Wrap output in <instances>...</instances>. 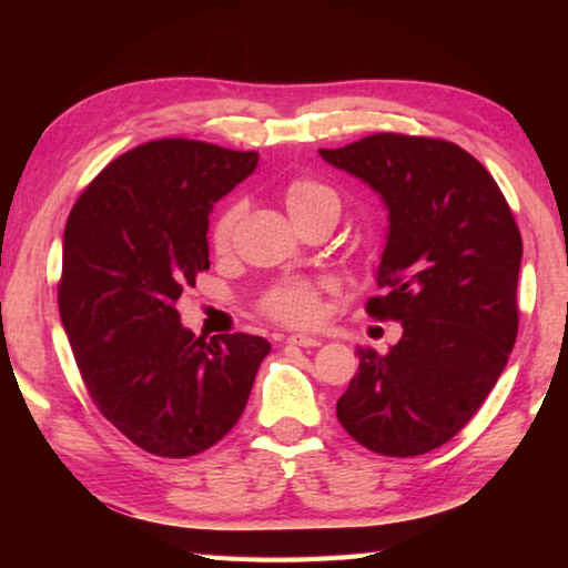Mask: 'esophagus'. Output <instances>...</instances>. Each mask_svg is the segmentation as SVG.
Listing matches in <instances>:
<instances>
[{
    "label": "esophagus",
    "instance_id": "esophagus-1",
    "mask_svg": "<svg viewBox=\"0 0 568 568\" xmlns=\"http://www.w3.org/2000/svg\"><path fill=\"white\" fill-rule=\"evenodd\" d=\"M287 343H293V345H303V348H318V345H321V338H315V335L293 333V335H287Z\"/></svg>",
    "mask_w": 568,
    "mask_h": 568
}]
</instances>
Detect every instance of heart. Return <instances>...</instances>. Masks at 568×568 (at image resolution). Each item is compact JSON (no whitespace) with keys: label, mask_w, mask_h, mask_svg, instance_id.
<instances>
[{"label":"heart","mask_w":568,"mask_h":568,"mask_svg":"<svg viewBox=\"0 0 568 568\" xmlns=\"http://www.w3.org/2000/svg\"><path fill=\"white\" fill-rule=\"evenodd\" d=\"M285 205L291 215H301V213H307V210L325 207V205L338 207V197H335V192L331 187H325L315 180H293L285 190ZM240 213H243L240 205H233L217 217V223L213 227V243L217 250H225L230 245V237H233ZM265 311L271 313L273 318L291 325L313 323L321 313L318 287L307 283L277 285L275 291L265 297Z\"/></svg>","instance_id":"obj_1"}]
</instances>
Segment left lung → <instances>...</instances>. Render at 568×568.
Listing matches in <instances>:
<instances>
[{
    "mask_svg": "<svg viewBox=\"0 0 568 568\" xmlns=\"http://www.w3.org/2000/svg\"><path fill=\"white\" fill-rule=\"evenodd\" d=\"M365 182L388 213L373 318L398 321L386 355L358 351L338 400L348 436L383 456H420L474 418L506 368L518 331L521 233L504 192L454 142L371 134L318 150Z\"/></svg>",
    "mask_w": 568,
    "mask_h": 568,
    "instance_id": "1",
    "label": "left lung"
}]
</instances>
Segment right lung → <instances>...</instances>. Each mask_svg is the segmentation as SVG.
I'll return each mask as SVG.
<instances>
[{
  "label": "right lung",
  "mask_w": 568,
  "mask_h": 568,
  "mask_svg": "<svg viewBox=\"0 0 568 568\" xmlns=\"http://www.w3.org/2000/svg\"><path fill=\"white\" fill-rule=\"evenodd\" d=\"M257 152L155 140L110 162L77 200L62 240L60 315L92 400L134 446L187 458L237 418L271 343L203 338L175 311L210 267V210Z\"/></svg>",
  "instance_id": "1"
}]
</instances>
